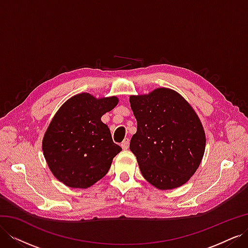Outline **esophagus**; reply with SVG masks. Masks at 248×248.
<instances>
[{"label": "esophagus", "mask_w": 248, "mask_h": 248, "mask_svg": "<svg viewBox=\"0 0 248 248\" xmlns=\"http://www.w3.org/2000/svg\"><path fill=\"white\" fill-rule=\"evenodd\" d=\"M121 147H122L123 150L128 149V147H129V139L126 138V139L121 142Z\"/></svg>", "instance_id": "34e87169"}]
</instances>
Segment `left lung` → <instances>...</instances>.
Returning <instances> with one entry per match:
<instances>
[{
    "label": "left lung",
    "instance_id": "left-lung-1",
    "mask_svg": "<svg viewBox=\"0 0 248 248\" xmlns=\"http://www.w3.org/2000/svg\"><path fill=\"white\" fill-rule=\"evenodd\" d=\"M137 133L130 140L142 177L159 190L182 186L202 162L206 134L198 114L169 88L130 95Z\"/></svg>",
    "mask_w": 248,
    "mask_h": 248
}]
</instances>
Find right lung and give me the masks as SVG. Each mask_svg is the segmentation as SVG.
<instances>
[{"label": "right lung", "mask_w": 248, "mask_h": 248, "mask_svg": "<svg viewBox=\"0 0 248 248\" xmlns=\"http://www.w3.org/2000/svg\"><path fill=\"white\" fill-rule=\"evenodd\" d=\"M119 102L117 96H72L58 109L44 133L42 151L50 171L71 188L87 189L99 181L122 148L112 141L101 117Z\"/></svg>", "instance_id": "right-lung-1"}]
</instances>
